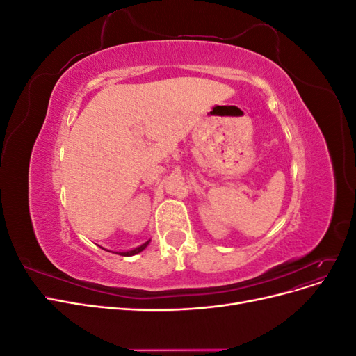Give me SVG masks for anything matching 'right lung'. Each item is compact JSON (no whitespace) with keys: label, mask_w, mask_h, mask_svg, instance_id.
<instances>
[{"label":"right lung","mask_w":356,"mask_h":356,"mask_svg":"<svg viewBox=\"0 0 356 356\" xmlns=\"http://www.w3.org/2000/svg\"><path fill=\"white\" fill-rule=\"evenodd\" d=\"M148 243H149V241H147V242H145V243H143L141 246L135 248V250H132V251H126V252H115V254H118V255H123V257H131V255H135V254H138V252L144 251Z\"/></svg>","instance_id":"add662e5"}]
</instances>
